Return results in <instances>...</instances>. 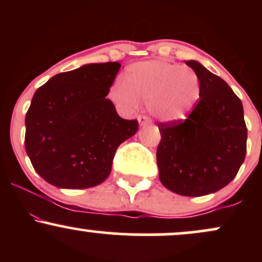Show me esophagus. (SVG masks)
<instances>
[{
	"label": "esophagus",
	"instance_id": "34e87169",
	"mask_svg": "<svg viewBox=\"0 0 262 262\" xmlns=\"http://www.w3.org/2000/svg\"><path fill=\"white\" fill-rule=\"evenodd\" d=\"M138 121H139V124H140V125L148 124V123H151V119H150L148 116H139V118H138Z\"/></svg>",
	"mask_w": 262,
	"mask_h": 262
}]
</instances>
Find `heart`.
I'll return each instance as SVG.
<instances>
[{
  "instance_id": "b5f03b06",
  "label": "heart",
  "mask_w": 262,
  "mask_h": 262,
  "mask_svg": "<svg viewBox=\"0 0 262 262\" xmlns=\"http://www.w3.org/2000/svg\"><path fill=\"white\" fill-rule=\"evenodd\" d=\"M201 95L198 75L188 66L164 60H148L130 65L124 74V85L116 83L110 96L125 108H134L138 100L148 102L156 118L177 122L196 106Z\"/></svg>"
}]
</instances>
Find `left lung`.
Instances as JSON below:
<instances>
[{
	"mask_svg": "<svg viewBox=\"0 0 262 262\" xmlns=\"http://www.w3.org/2000/svg\"><path fill=\"white\" fill-rule=\"evenodd\" d=\"M186 64L198 75L200 101L185 121L159 123L156 160L165 187L200 197L236 176L245 159L248 129L242 101L228 83L194 60Z\"/></svg>",
	"mask_w": 262,
	"mask_h": 262,
	"instance_id": "8db88e82",
	"label": "left lung"
}]
</instances>
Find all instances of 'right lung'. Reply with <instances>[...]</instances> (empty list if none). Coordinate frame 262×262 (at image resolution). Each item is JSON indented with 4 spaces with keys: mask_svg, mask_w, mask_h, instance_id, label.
Wrapping results in <instances>:
<instances>
[{
    "mask_svg": "<svg viewBox=\"0 0 262 262\" xmlns=\"http://www.w3.org/2000/svg\"><path fill=\"white\" fill-rule=\"evenodd\" d=\"M119 62L87 64L39 87L26 114L25 145L34 170L60 188L100 185L117 149L138 130L107 100Z\"/></svg>",
    "mask_w": 262,
    "mask_h": 262,
    "instance_id": "obj_1",
    "label": "right lung"
}]
</instances>
